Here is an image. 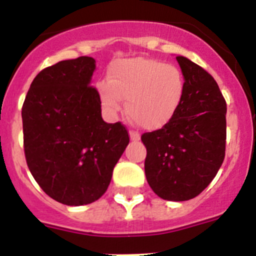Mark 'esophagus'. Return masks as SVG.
Here are the masks:
<instances>
[{
	"mask_svg": "<svg viewBox=\"0 0 256 256\" xmlns=\"http://www.w3.org/2000/svg\"><path fill=\"white\" fill-rule=\"evenodd\" d=\"M130 141H140L141 138V136H140L138 132H136V130H130Z\"/></svg>",
	"mask_w": 256,
	"mask_h": 256,
	"instance_id": "34e87169",
	"label": "esophagus"
}]
</instances>
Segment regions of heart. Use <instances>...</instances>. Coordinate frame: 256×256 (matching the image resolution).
Masks as SVG:
<instances>
[{"label":"heart","instance_id":"obj_1","mask_svg":"<svg viewBox=\"0 0 256 256\" xmlns=\"http://www.w3.org/2000/svg\"><path fill=\"white\" fill-rule=\"evenodd\" d=\"M101 102L108 112H118L122 98L130 120L146 130H156L172 122L186 94L180 69L156 58H133L115 61L106 82L98 86Z\"/></svg>","mask_w":256,"mask_h":256}]
</instances>
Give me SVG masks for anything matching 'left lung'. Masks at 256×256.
<instances>
[{
	"mask_svg": "<svg viewBox=\"0 0 256 256\" xmlns=\"http://www.w3.org/2000/svg\"><path fill=\"white\" fill-rule=\"evenodd\" d=\"M186 94L176 116L146 132L144 174L159 198L186 201L204 191L226 155L227 104L216 79L187 58L177 56Z\"/></svg>",
	"mask_w": 256,
	"mask_h": 256,
	"instance_id": "obj_1",
	"label": "left lung"
}]
</instances>
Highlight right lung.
<instances>
[{
    "label": "right lung",
    "instance_id": "1",
    "mask_svg": "<svg viewBox=\"0 0 256 256\" xmlns=\"http://www.w3.org/2000/svg\"><path fill=\"white\" fill-rule=\"evenodd\" d=\"M94 62L80 56L40 70L22 108L29 170L50 198L70 206L105 194L130 144L124 124L101 116L100 94L91 86Z\"/></svg>",
    "mask_w": 256,
    "mask_h": 256
}]
</instances>
